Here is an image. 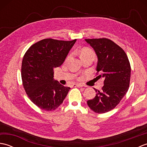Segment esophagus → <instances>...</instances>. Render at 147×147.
I'll list each match as a JSON object with an SVG mask.
<instances>
[{
  "mask_svg": "<svg viewBox=\"0 0 147 147\" xmlns=\"http://www.w3.org/2000/svg\"><path fill=\"white\" fill-rule=\"evenodd\" d=\"M73 86H74L75 87H78V88H81V87L83 86V85H82V84H74Z\"/></svg>",
  "mask_w": 147,
  "mask_h": 147,
  "instance_id": "1",
  "label": "esophagus"
}]
</instances>
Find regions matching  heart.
Segmentation results:
<instances>
[{
	"mask_svg": "<svg viewBox=\"0 0 147 147\" xmlns=\"http://www.w3.org/2000/svg\"><path fill=\"white\" fill-rule=\"evenodd\" d=\"M95 55V52H93L92 49H90L89 48H83L81 50L80 55L82 58L84 57H86V56H88V55ZM71 55L67 56V60H68V59L71 57Z\"/></svg>",
	"mask_w": 147,
	"mask_h": 147,
	"instance_id": "b5f03b06",
	"label": "heart"
}]
</instances>
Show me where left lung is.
Listing matches in <instances>:
<instances>
[{
	"label": "left lung",
	"mask_w": 147,
	"mask_h": 147,
	"mask_svg": "<svg viewBox=\"0 0 147 147\" xmlns=\"http://www.w3.org/2000/svg\"><path fill=\"white\" fill-rule=\"evenodd\" d=\"M98 57L96 78H104V85L94 98L87 101L96 113L103 114L114 109L129 89L131 65L126 52L111 40L102 38L85 39Z\"/></svg>",
	"instance_id": "1"
}]
</instances>
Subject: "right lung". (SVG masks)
<instances>
[{
	"mask_svg": "<svg viewBox=\"0 0 147 147\" xmlns=\"http://www.w3.org/2000/svg\"><path fill=\"white\" fill-rule=\"evenodd\" d=\"M76 41L43 39L34 43L24 55L21 65L24 89L31 101L42 110L57 109L70 90L54 81V69L62 64Z\"/></svg>",
	"mask_w": 147,
	"mask_h": 147,
	"instance_id": "1",
	"label": "right lung"
}]
</instances>
